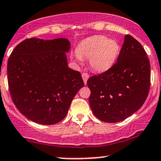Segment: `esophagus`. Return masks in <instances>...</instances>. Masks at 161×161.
Instances as JSON below:
<instances>
[{"label":"esophagus","instance_id":"obj_1","mask_svg":"<svg viewBox=\"0 0 161 161\" xmlns=\"http://www.w3.org/2000/svg\"><path fill=\"white\" fill-rule=\"evenodd\" d=\"M82 77L83 82H84L85 85H86V84H87V81H88V78H89V75H88V73H83L82 74Z\"/></svg>","mask_w":161,"mask_h":161}]
</instances>
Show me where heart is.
<instances>
[{
	"instance_id": "1",
	"label": "heart",
	"mask_w": 161,
	"mask_h": 161,
	"mask_svg": "<svg viewBox=\"0 0 161 161\" xmlns=\"http://www.w3.org/2000/svg\"><path fill=\"white\" fill-rule=\"evenodd\" d=\"M119 45L116 40L104 36H94L84 40L73 56L75 62L88 59L92 69L102 73L108 71L115 64L119 53Z\"/></svg>"
}]
</instances>
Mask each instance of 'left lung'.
<instances>
[{
  "instance_id": "8db88e82",
  "label": "left lung",
  "mask_w": 161,
  "mask_h": 161,
  "mask_svg": "<svg viewBox=\"0 0 161 161\" xmlns=\"http://www.w3.org/2000/svg\"><path fill=\"white\" fill-rule=\"evenodd\" d=\"M150 82L147 53L137 40L125 35L117 62L108 71L87 81L94 115L106 123L124 120L145 103Z\"/></svg>"
}]
</instances>
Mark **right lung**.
Segmentation results:
<instances>
[{"instance_id": "right-lung-1", "label": "right lung", "mask_w": 161, "mask_h": 161, "mask_svg": "<svg viewBox=\"0 0 161 161\" xmlns=\"http://www.w3.org/2000/svg\"><path fill=\"white\" fill-rule=\"evenodd\" d=\"M67 38H32L20 42L7 62V79L14 104L25 117L42 125L65 118L84 86L80 73L69 68Z\"/></svg>"}]
</instances>
